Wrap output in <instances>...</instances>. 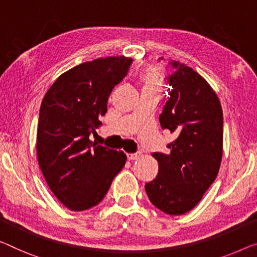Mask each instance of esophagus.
Segmentation results:
<instances>
[{
	"mask_svg": "<svg viewBox=\"0 0 257 257\" xmlns=\"http://www.w3.org/2000/svg\"><path fill=\"white\" fill-rule=\"evenodd\" d=\"M142 157V152H136V153H127V158L129 160H137Z\"/></svg>",
	"mask_w": 257,
	"mask_h": 257,
	"instance_id": "esophagus-1",
	"label": "esophagus"
}]
</instances>
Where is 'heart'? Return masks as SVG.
<instances>
[{
	"label": "heart",
	"mask_w": 257,
	"mask_h": 257,
	"mask_svg": "<svg viewBox=\"0 0 257 257\" xmlns=\"http://www.w3.org/2000/svg\"><path fill=\"white\" fill-rule=\"evenodd\" d=\"M140 80L144 84V86L162 87L163 85L162 72L156 66H149L144 68L140 72Z\"/></svg>",
	"instance_id": "1"
}]
</instances>
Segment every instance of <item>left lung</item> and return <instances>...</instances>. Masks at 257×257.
<instances>
[{
    "instance_id": "8db88e82",
    "label": "left lung",
    "mask_w": 257,
    "mask_h": 257,
    "mask_svg": "<svg viewBox=\"0 0 257 257\" xmlns=\"http://www.w3.org/2000/svg\"><path fill=\"white\" fill-rule=\"evenodd\" d=\"M173 67L171 97L159 121L177 139L167 145V155L152 153L158 174L145 191L156 208L179 216L194 209L217 178L223 158V109L198 72L180 62Z\"/></svg>"
}]
</instances>
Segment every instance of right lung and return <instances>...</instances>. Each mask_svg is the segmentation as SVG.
Here are the masks:
<instances>
[{"instance_id": "right-lung-1", "label": "right lung", "mask_w": 257, "mask_h": 257, "mask_svg": "<svg viewBox=\"0 0 257 257\" xmlns=\"http://www.w3.org/2000/svg\"><path fill=\"white\" fill-rule=\"evenodd\" d=\"M132 60L99 57L69 69L46 92L40 106L37 156L49 189L72 211L100 203L127 156L90 140L101 125L114 86Z\"/></svg>"}]
</instances>
